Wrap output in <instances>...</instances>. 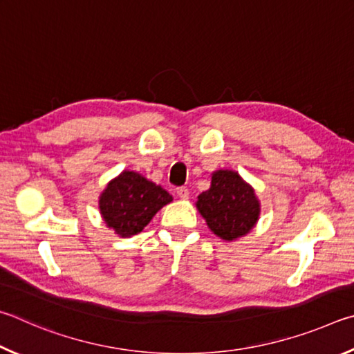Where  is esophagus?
<instances>
[{
  "label": "esophagus",
  "instance_id": "34e87169",
  "mask_svg": "<svg viewBox=\"0 0 354 354\" xmlns=\"http://www.w3.org/2000/svg\"><path fill=\"white\" fill-rule=\"evenodd\" d=\"M177 196L180 197V199H188L189 197V191H188V188L187 187H180V188H177Z\"/></svg>",
  "mask_w": 354,
  "mask_h": 354
}]
</instances>
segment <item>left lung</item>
I'll use <instances>...</instances> for the list:
<instances>
[{
	"label": "left lung",
	"instance_id": "8db88e82",
	"mask_svg": "<svg viewBox=\"0 0 354 354\" xmlns=\"http://www.w3.org/2000/svg\"><path fill=\"white\" fill-rule=\"evenodd\" d=\"M196 208L209 230L228 243L249 234L261 214L255 189L233 169L212 174V185L197 196Z\"/></svg>",
	"mask_w": 354,
	"mask_h": 354
}]
</instances>
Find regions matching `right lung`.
Segmentation results:
<instances>
[{"mask_svg":"<svg viewBox=\"0 0 354 354\" xmlns=\"http://www.w3.org/2000/svg\"><path fill=\"white\" fill-rule=\"evenodd\" d=\"M172 196L145 176L124 169L99 194V213L104 224L120 238L142 232Z\"/></svg>","mask_w":354,"mask_h":354,"instance_id":"obj_1","label":"right lung"}]
</instances>
